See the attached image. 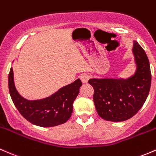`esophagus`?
I'll use <instances>...</instances> for the list:
<instances>
[{
    "label": "esophagus",
    "mask_w": 156,
    "mask_h": 156,
    "mask_svg": "<svg viewBox=\"0 0 156 156\" xmlns=\"http://www.w3.org/2000/svg\"><path fill=\"white\" fill-rule=\"evenodd\" d=\"M80 78L83 83H88V81H89L90 76H89V75L86 74V73H83V74L80 75Z\"/></svg>",
    "instance_id": "obj_1"
}]
</instances>
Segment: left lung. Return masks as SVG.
<instances>
[{"mask_svg":"<svg viewBox=\"0 0 156 156\" xmlns=\"http://www.w3.org/2000/svg\"><path fill=\"white\" fill-rule=\"evenodd\" d=\"M133 52L137 71L128 80L91 79L94 106L100 117L107 121L122 122L134 116L148 97L151 86L150 62L145 51L134 41Z\"/></svg>","mask_w":156,"mask_h":156,"instance_id":"left-lung-1","label":"left lung"}]
</instances>
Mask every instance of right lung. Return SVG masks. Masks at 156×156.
I'll return each instance as SVG.
<instances>
[{
  "label": "right lung",
  "mask_w": 156,
  "mask_h": 156,
  "mask_svg": "<svg viewBox=\"0 0 156 156\" xmlns=\"http://www.w3.org/2000/svg\"><path fill=\"white\" fill-rule=\"evenodd\" d=\"M8 84L12 102L25 119L35 126L52 127L63 124L70 118L82 82L78 79L50 97L37 101L26 100L19 94L14 86L12 68L9 70Z\"/></svg>",
  "instance_id": "1"
}]
</instances>
